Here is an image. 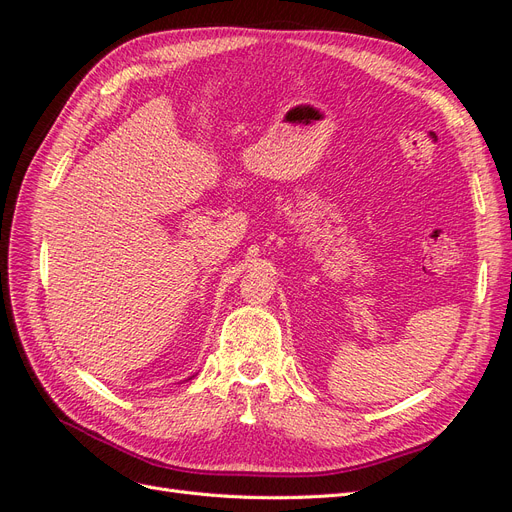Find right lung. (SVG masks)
Listing matches in <instances>:
<instances>
[{
	"label": "right lung",
	"mask_w": 512,
	"mask_h": 512,
	"mask_svg": "<svg viewBox=\"0 0 512 512\" xmlns=\"http://www.w3.org/2000/svg\"><path fill=\"white\" fill-rule=\"evenodd\" d=\"M192 378H194V376H192ZM192 378H188V380H192Z\"/></svg>",
	"instance_id": "1"
}]
</instances>
